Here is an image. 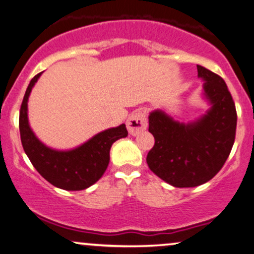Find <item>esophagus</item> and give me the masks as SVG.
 Here are the masks:
<instances>
[{
  "label": "esophagus",
  "mask_w": 254,
  "mask_h": 254,
  "mask_svg": "<svg viewBox=\"0 0 254 254\" xmlns=\"http://www.w3.org/2000/svg\"><path fill=\"white\" fill-rule=\"evenodd\" d=\"M128 131L131 135H137L147 128V115L143 111L137 110L129 115L127 120Z\"/></svg>",
  "instance_id": "obj_1"
}]
</instances>
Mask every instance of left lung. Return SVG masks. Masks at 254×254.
Wrapping results in <instances>:
<instances>
[{
  "mask_svg": "<svg viewBox=\"0 0 254 254\" xmlns=\"http://www.w3.org/2000/svg\"><path fill=\"white\" fill-rule=\"evenodd\" d=\"M197 71L212 104L206 115L190 125L176 123L161 111L149 115L148 130L155 143L147 155L148 167L176 188L197 187L215 177L236 139V105L225 81L200 65Z\"/></svg>",
  "mask_w": 254,
  "mask_h": 254,
  "instance_id": "obj_1",
  "label": "left lung"
}]
</instances>
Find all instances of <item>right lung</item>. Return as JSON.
<instances>
[{"label":"right lung","mask_w":254,"mask_h":254,"mask_svg":"<svg viewBox=\"0 0 254 254\" xmlns=\"http://www.w3.org/2000/svg\"><path fill=\"white\" fill-rule=\"evenodd\" d=\"M31 79L19 110V133L23 149L41 175L52 186L64 190H84L104 175L110 163V150L113 142L126 137L125 125L95 135L83 146L68 151L54 150L44 146L29 127L28 98L39 75Z\"/></svg>","instance_id":"right-lung-1"}]
</instances>
